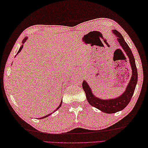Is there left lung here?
<instances>
[{"label":"left lung","instance_id":"obj_1","mask_svg":"<svg viewBox=\"0 0 148 148\" xmlns=\"http://www.w3.org/2000/svg\"><path fill=\"white\" fill-rule=\"evenodd\" d=\"M113 33L117 36V40L119 41L121 47L124 50L125 52L129 58L132 70L131 79L130 80L125 91L123 93L122 95L116 98L101 99L95 96L91 91V88L86 81H84L82 82V88L84 92H86L87 100L88 101L89 103L91 106L98 108L103 112L107 114H113L119 112V111L124 109L127 106L134 95L138 80L137 70L136 64H135V58L132 52V50L130 49L127 43H126L122 35L118 31H117L116 30H113Z\"/></svg>","mask_w":148,"mask_h":148}]
</instances>
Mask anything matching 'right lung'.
Returning <instances> with one entry per match:
<instances>
[{
    "label": "right lung",
    "instance_id": "1",
    "mask_svg": "<svg viewBox=\"0 0 148 148\" xmlns=\"http://www.w3.org/2000/svg\"><path fill=\"white\" fill-rule=\"evenodd\" d=\"M27 38H25V39H24V40H23V42H22V43H23V44L24 43H25V41H26V40H27ZM23 45H22V46H21V47L20 48V49H19V50H18V53H17V54L18 53H20V51L21 50H22V48H23ZM61 104H62V101L61 102V103H60V105H59V106L58 107H57V108H56V110L55 111H56V110H58L59 109V108H60V107H61ZM50 115V114H49V115H47V116H44V117H41V118L40 119H43V118H45V117H48V116H49Z\"/></svg>",
    "mask_w": 148,
    "mask_h": 148
}]
</instances>
